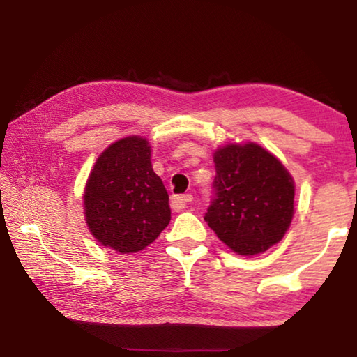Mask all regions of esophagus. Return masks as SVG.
<instances>
[{
  "mask_svg": "<svg viewBox=\"0 0 357 357\" xmlns=\"http://www.w3.org/2000/svg\"><path fill=\"white\" fill-rule=\"evenodd\" d=\"M193 202V195H177L172 198V209L174 211H183L190 203Z\"/></svg>",
  "mask_w": 357,
  "mask_h": 357,
  "instance_id": "obj_1",
  "label": "esophagus"
}]
</instances>
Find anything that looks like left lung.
Instances as JSON below:
<instances>
[{"instance_id": "1", "label": "left lung", "mask_w": 357, "mask_h": 357, "mask_svg": "<svg viewBox=\"0 0 357 357\" xmlns=\"http://www.w3.org/2000/svg\"><path fill=\"white\" fill-rule=\"evenodd\" d=\"M214 198L204 221L238 255H258L284 237L294 216V180L270 151L231 143L214 151Z\"/></svg>"}]
</instances>
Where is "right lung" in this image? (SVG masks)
Masks as SVG:
<instances>
[{"instance_id":"obj_1","label":"right lung","mask_w":357,"mask_h":357,"mask_svg":"<svg viewBox=\"0 0 357 357\" xmlns=\"http://www.w3.org/2000/svg\"><path fill=\"white\" fill-rule=\"evenodd\" d=\"M84 218L104 247L136 253L153 243L170 222L169 195L151 164V144L143 136L112 143L86 182Z\"/></svg>"}]
</instances>
